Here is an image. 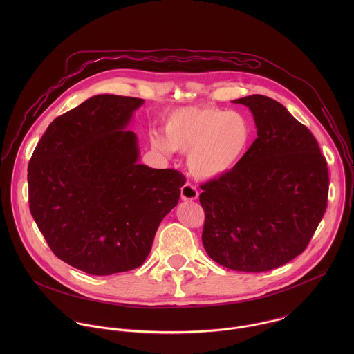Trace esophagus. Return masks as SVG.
Segmentation results:
<instances>
[{"label": "esophagus", "instance_id": "1", "mask_svg": "<svg viewBox=\"0 0 354 354\" xmlns=\"http://www.w3.org/2000/svg\"><path fill=\"white\" fill-rule=\"evenodd\" d=\"M198 196H199V192L192 184L187 183L183 185V188H181V199L183 201H196Z\"/></svg>", "mask_w": 354, "mask_h": 354}]
</instances>
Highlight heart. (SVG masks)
Masks as SVG:
<instances>
[{"instance_id": "1", "label": "heart", "mask_w": 354, "mask_h": 354, "mask_svg": "<svg viewBox=\"0 0 354 354\" xmlns=\"http://www.w3.org/2000/svg\"><path fill=\"white\" fill-rule=\"evenodd\" d=\"M166 139L152 133L163 153L188 152L189 171L202 180L230 173L244 159L252 142L251 120L241 111L214 106H189L171 111L165 121Z\"/></svg>"}]
</instances>
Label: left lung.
<instances>
[{
	"instance_id": "8db88e82",
	"label": "left lung",
	"mask_w": 354,
	"mask_h": 354,
	"mask_svg": "<svg viewBox=\"0 0 354 354\" xmlns=\"http://www.w3.org/2000/svg\"><path fill=\"white\" fill-rule=\"evenodd\" d=\"M233 102L250 107L257 138L236 169L201 185L202 241L218 264L261 272L305 251L327 208L328 170L283 104L264 95Z\"/></svg>"
}]
</instances>
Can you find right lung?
Returning a JSON list of instances; mask_svg holds the SVG:
<instances>
[{"instance_id":"add662e5","label":"right lung","mask_w":354,"mask_h":354,"mask_svg":"<svg viewBox=\"0 0 354 354\" xmlns=\"http://www.w3.org/2000/svg\"><path fill=\"white\" fill-rule=\"evenodd\" d=\"M140 98L95 95L57 117L28 165L32 218L53 253L91 275L143 264L185 177L138 162Z\"/></svg>"}]
</instances>
